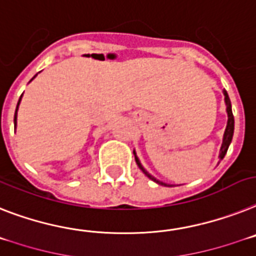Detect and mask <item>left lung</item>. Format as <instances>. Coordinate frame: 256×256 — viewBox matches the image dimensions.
Instances as JSON below:
<instances>
[{"instance_id": "8db88e82", "label": "left lung", "mask_w": 256, "mask_h": 256, "mask_svg": "<svg viewBox=\"0 0 256 256\" xmlns=\"http://www.w3.org/2000/svg\"><path fill=\"white\" fill-rule=\"evenodd\" d=\"M224 95H225V102H226V112H228V124H226V128H225V134H224V139H222V146H221V150H220V160H222L225 156V154H226L228 148H229V144H230L232 142V138H233V132H234V117H233V112H232V105H230V100H229V96H228L226 91H224ZM135 154V152H134ZM135 161H136V164H138V166L140 168V170L144 173L146 176H147L150 180H152V181H154L156 184H164V186H168L166 184H164V182L158 181V180H156V178L152 177L148 172H146V169L142 166V164L139 162L138 158H136V154H135Z\"/></svg>"}]
</instances>
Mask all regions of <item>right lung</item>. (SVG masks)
Returning <instances> with one entry per match:
<instances>
[{
  "mask_svg": "<svg viewBox=\"0 0 256 256\" xmlns=\"http://www.w3.org/2000/svg\"><path fill=\"white\" fill-rule=\"evenodd\" d=\"M20 98H22V96H20ZM19 102H20V98H19L18 105H19ZM18 105H16V109H15V114H14V124H15V126H16V110H18Z\"/></svg>",
  "mask_w": 256,
  "mask_h": 256,
  "instance_id": "right-lung-1",
  "label": "right lung"
}]
</instances>
